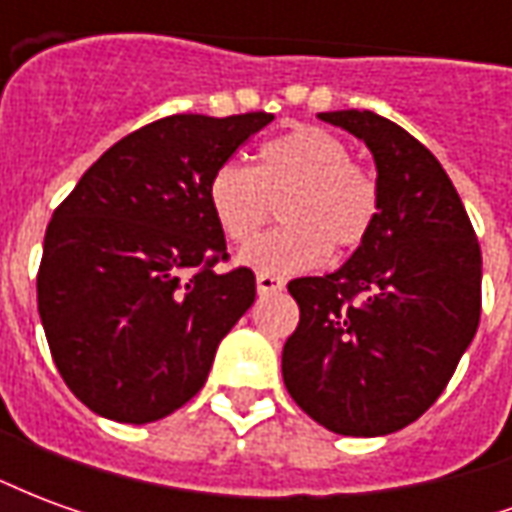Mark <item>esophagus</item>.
<instances>
[{
	"label": "esophagus",
	"mask_w": 512,
	"mask_h": 512,
	"mask_svg": "<svg viewBox=\"0 0 512 512\" xmlns=\"http://www.w3.org/2000/svg\"><path fill=\"white\" fill-rule=\"evenodd\" d=\"M279 290H285V279L274 277V274H257V293L260 296H268V293H279Z\"/></svg>",
	"instance_id": "esophagus-1"
}]
</instances>
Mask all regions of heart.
Wrapping results in <instances>:
<instances>
[{
	"mask_svg": "<svg viewBox=\"0 0 512 512\" xmlns=\"http://www.w3.org/2000/svg\"><path fill=\"white\" fill-rule=\"evenodd\" d=\"M282 227L241 252V263L263 274H293L329 255L365 244L378 219L376 178L351 161V150L332 131L296 126L268 139L257 167L224 161L208 180V205L222 235L249 244L274 213L281 194Z\"/></svg>",
	"mask_w": 512,
	"mask_h": 512,
	"instance_id": "heart-1",
	"label": "heart"
}]
</instances>
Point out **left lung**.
Segmentation results:
<instances>
[{"mask_svg":"<svg viewBox=\"0 0 512 512\" xmlns=\"http://www.w3.org/2000/svg\"><path fill=\"white\" fill-rule=\"evenodd\" d=\"M376 158L378 219L326 277L288 285L299 326L282 348L290 397L340 436H386L428 411L480 323L483 257L428 147L376 112H321Z\"/></svg>","mask_w":512,"mask_h":512,"instance_id":"obj_1","label":"left lung"}]
</instances>
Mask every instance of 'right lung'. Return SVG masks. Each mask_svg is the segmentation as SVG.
Wrapping results in <instances>:
<instances>
[{"mask_svg":"<svg viewBox=\"0 0 512 512\" xmlns=\"http://www.w3.org/2000/svg\"><path fill=\"white\" fill-rule=\"evenodd\" d=\"M274 120L161 117L87 169L51 216L38 312L54 365L84 406L145 425L189 403L222 337L255 301L208 205V180Z\"/></svg>","mask_w":512,"mask_h":512,"instance_id":"obj_1","label":"right lung"}]
</instances>
